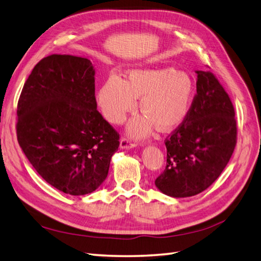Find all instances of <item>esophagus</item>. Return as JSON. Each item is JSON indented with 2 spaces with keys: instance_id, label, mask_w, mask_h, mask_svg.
Masks as SVG:
<instances>
[{
  "instance_id": "1",
  "label": "esophagus",
  "mask_w": 261,
  "mask_h": 261,
  "mask_svg": "<svg viewBox=\"0 0 261 261\" xmlns=\"http://www.w3.org/2000/svg\"><path fill=\"white\" fill-rule=\"evenodd\" d=\"M136 146H137V144L135 142H132L129 139L122 138L121 140H120V149L121 150H129V149L136 148Z\"/></svg>"
}]
</instances>
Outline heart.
Here are the masks:
<instances>
[{
    "instance_id": "heart-1",
    "label": "heart",
    "mask_w": 261,
    "mask_h": 261,
    "mask_svg": "<svg viewBox=\"0 0 261 261\" xmlns=\"http://www.w3.org/2000/svg\"><path fill=\"white\" fill-rule=\"evenodd\" d=\"M139 97L142 113L130 120L129 135L145 138L155 125L163 132L172 131L189 115L194 97V83L188 73L172 67L132 69L126 80L116 73L107 78L97 93V102L110 123L120 124L135 109Z\"/></svg>"
}]
</instances>
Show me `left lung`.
Wrapping results in <instances>:
<instances>
[{"label": "left lung", "instance_id": "left-lung-1", "mask_svg": "<svg viewBox=\"0 0 261 261\" xmlns=\"http://www.w3.org/2000/svg\"><path fill=\"white\" fill-rule=\"evenodd\" d=\"M196 96L185 121L165 141L166 166L155 179L160 192L190 197L216 181L236 145L235 110L210 71L196 70Z\"/></svg>", "mask_w": 261, "mask_h": 261}]
</instances>
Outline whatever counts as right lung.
Masks as SVG:
<instances>
[{
  "mask_svg": "<svg viewBox=\"0 0 261 261\" xmlns=\"http://www.w3.org/2000/svg\"><path fill=\"white\" fill-rule=\"evenodd\" d=\"M95 68L88 58L50 55L24 84L17 105V140L46 182L69 195L103 183L119 135L97 110Z\"/></svg>",
  "mask_w": 261,
  "mask_h": 261,
  "instance_id": "right-lung-1",
  "label": "right lung"
}]
</instances>
